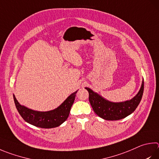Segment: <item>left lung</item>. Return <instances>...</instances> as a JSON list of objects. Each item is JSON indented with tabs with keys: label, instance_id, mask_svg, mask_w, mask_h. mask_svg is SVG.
Listing matches in <instances>:
<instances>
[{
	"label": "left lung",
	"instance_id": "8db88e82",
	"mask_svg": "<svg viewBox=\"0 0 159 159\" xmlns=\"http://www.w3.org/2000/svg\"><path fill=\"white\" fill-rule=\"evenodd\" d=\"M85 89L89 92V101L92 109L98 116L106 120H119L131 115L139 105L143 94L144 80L138 94L131 99L122 102H111L90 88Z\"/></svg>",
	"mask_w": 159,
	"mask_h": 159
}]
</instances>
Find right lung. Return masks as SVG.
Returning <instances> with one entry per match:
<instances>
[{
	"label": "right lung",
	"instance_id": "add662e5",
	"mask_svg": "<svg viewBox=\"0 0 159 159\" xmlns=\"http://www.w3.org/2000/svg\"><path fill=\"white\" fill-rule=\"evenodd\" d=\"M77 91L70 94L61 105L49 111H37L22 106L13 95L14 103L19 113L25 122L37 127L51 129L59 126L65 122L76 97Z\"/></svg>",
	"mask_w": 159,
	"mask_h": 159
}]
</instances>
